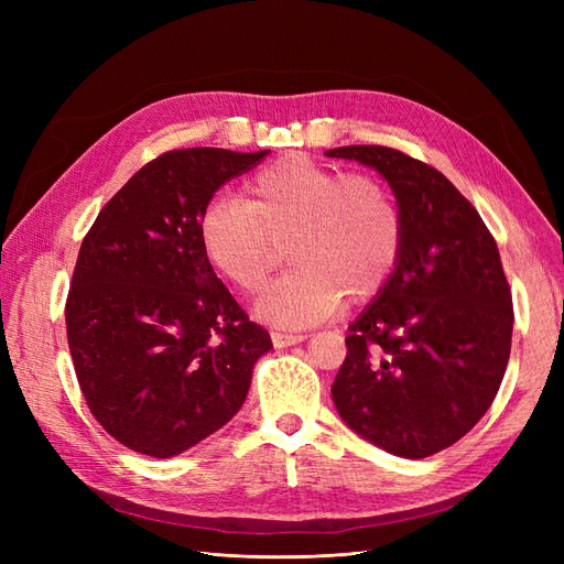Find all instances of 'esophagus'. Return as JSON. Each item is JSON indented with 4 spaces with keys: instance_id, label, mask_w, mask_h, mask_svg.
Wrapping results in <instances>:
<instances>
[{
    "instance_id": "34e87169",
    "label": "esophagus",
    "mask_w": 564,
    "mask_h": 564,
    "mask_svg": "<svg viewBox=\"0 0 564 564\" xmlns=\"http://www.w3.org/2000/svg\"><path fill=\"white\" fill-rule=\"evenodd\" d=\"M270 338L275 348H289V346H296V344H301V340H305L303 334H282V332H272Z\"/></svg>"
}]
</instances>
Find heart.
Segmentation results:
<instances>
[{
    "label": "heart",
    "mask_w": 564,
    "mask_h": 564,
    "mask_svg": "<svg viewBox=\"0 0 564 564\" xmlns=\"http://www.w3.org/2000/svg\"><path fill=\"white\" fill-rule=\"evenodd\" d=\"M286 240L294 270L265 289L259 315L282 329L329 319L344 303L377 296L402 249L398 202L379 178L340 176L308 155H284L245 185V202L216 197L199 216L207 261L256 294Z\"/></svg>",
    "instance_id": "1"
}]
</instances>
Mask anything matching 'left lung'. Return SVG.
<instances>
[{"label":"left lung","mask_w":564,"mask_h":564,"mask_svg":"<svg viewBox=\"0 0 564 564\" xmlns=\"http://www.w3.org/2000/svg\"><path fill=\"white\" fill-rule=\"evenodd\" d=\"M327 158L371 166L402 216L398 265L348 327L336 412L388 454L425 458L464 437L503 381L513 299L499 247L437 169L383 145H344Z\"/></svg>","instance_id":"obj_1"}]
</instances>
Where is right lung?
<instances>
[{
  "instance_id": "1",
  "label": "right lung",
  "mask_w": 564,
  "mask_h": 564,
  "mask_svg": "<svg viewBox=\"0 0 564 564\" xmlns=\"http://www.w3.org/2000/svg\"><path fill=\"white\" fill-rule=\"evenodd\" d=\"M268 152H164L84 237L65 305L67 346L91 414L133 452L172 458L224 429L272 348L199 245L214 193Z\"/></svg>"
}]
</instances>
